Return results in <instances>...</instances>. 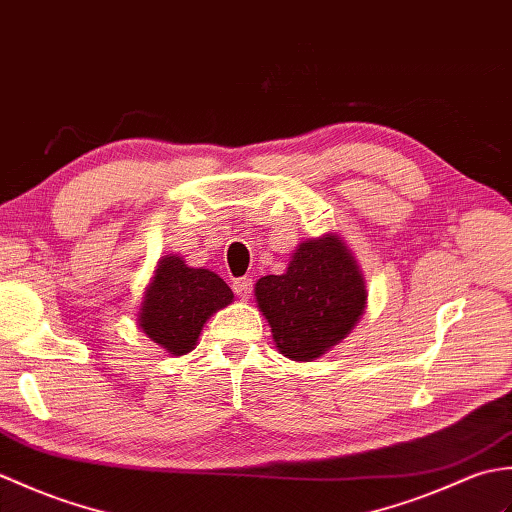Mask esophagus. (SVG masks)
<instances>
[{"instance_id": "esophagus-1", "label": "esophagus", "mask_w": 512, "mask_h": 512, "mask_svg": "<svg viewBox=\"0 0 512 512\" xmlns=\"http://www.w3.org/2000/svg\"><path fill=\"white\" fill-rule=\"evenodd\" d=\"M232 289H234V293L238 295V298H241V300H247L249 295H252L254 282H252V278H238V280H234Z\"/></svg>"}]
</instances>
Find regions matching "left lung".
Returning <instances> with one entry per match:
<instances>
[{
	"label": "left lung",
	"instance_id": "left-lung-1",
	"mask_svg": "<svg viewBox=\"0 0 512 512\" xmlns=\"http://www.w3.org/2000/svg\"><path fill=\"white\" fill-rule=\"evenodd\" d=\"M256 304L280 355L313 361L350 335L366 313L368 287L352 249L335 232L306 238L282 276H263Z\"/></svg>",
	"mask_w": 512,
	"mask_h": 512
}]
</instances>
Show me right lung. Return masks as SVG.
<instances>
[{
    "label": "right lung",
    "instance_id": "obj_1",
    "mask_svg": "<svg viewBox=\"0 0 512 512\" xmlns=\"http://www.w3.org/2000/svg\"><path fill=\"white\" fill-rule=\"evenodd\" d=\"M234 293L214 271L188 267L179 254L157 260L138 309V328L170 357L195 350L203 326Z\"/></svg>",
    "mask_w": 512,
    "mask_h": 512
}]
</instances>
